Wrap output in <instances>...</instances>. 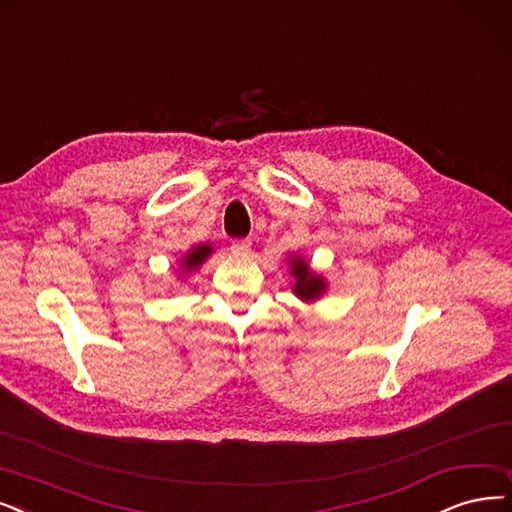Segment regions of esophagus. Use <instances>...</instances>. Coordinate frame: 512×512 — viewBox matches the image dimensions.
I'll return each instance as SVG.
<instances>
[{"instance_id": "34e87169", "label": "esophagus", "mask_w": 512, "mask_h": 512, "mask_svg": "<svg viewBox=\"0 0 512 512\" xmlns=\"http://www.w3.org/2000/svg\"><path fill=\"white\" fill-rule=\"evenodd\" d=\"M250 248H252V241H250V239H237V241H233V243H231V252H233L235 256L248 254V252H250Z\"/></svg>"}]
</instances>
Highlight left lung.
Segmentation results:
<instances>
[{"mask_svg":"<svg viewBox=\"0 0 512 512\" xmlns=\"http://www.w3.org/2000/svg\"><path fill=\"white\" fill-rule=\"evenodd\" d=\"M290 271H292V277L296 279L292 285V292L300 300L315 302L327 290L325 279L315 271H311L309 262H306L302 256H294V258L290 256Z\"/></svg>","mask_w":512,"mask_h":512,"instance_id":"8db88e82","label":"left lung"}]
</instances>
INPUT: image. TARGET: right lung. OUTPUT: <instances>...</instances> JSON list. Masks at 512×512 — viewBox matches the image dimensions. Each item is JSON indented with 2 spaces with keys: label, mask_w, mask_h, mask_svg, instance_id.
Instances as JSON below:
<instances>
[{
  "label": "right lung",
  "mask_w": 512,
  "mask_h": 512,
  "mask_svg": "<svg viewBox=\"0 0 512 512\" xmlns=\"http://www.w3.org/2000/svg\"><path fill=\"white\" fill-rule=\"evenodd\" d=\"M212 245L210 243H197L193 248L180 258V271L189 273V271H197L203 262L208 260V256L212 254Z\"/></svg>",
  "instance_id": "obj_1"
}]
</instances>
